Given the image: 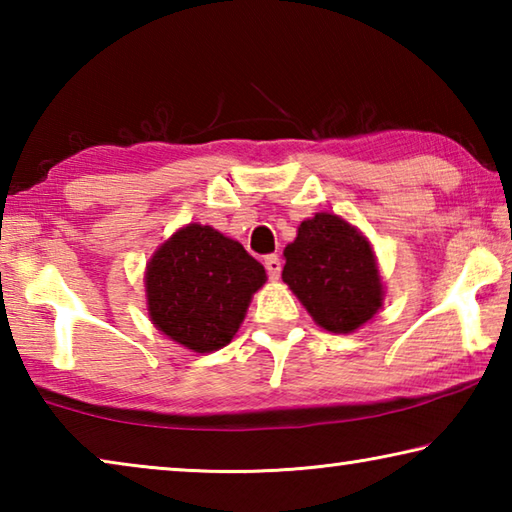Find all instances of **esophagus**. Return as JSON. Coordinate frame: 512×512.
<instances>
[{
	"mask_svg": "<svg viewBox=\"0 0 512 512\" xmlns=\"http://www.w3.org/2000/svg\"><path fill=\"white\" fill-rule=\"evenodd\" d=\"M264 266H266V273L271 280H280V273H282V262L277 255H268L264 257Z\"/></svg>",
	"mask_w": 512,
	"mask_h": 512,
	"instance_id": "1",
	"label": "esophagus"
}]
</instances>
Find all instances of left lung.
Segmentation results:
<instances>
[{"instance_id":"1","label":"left lung","mask_w":512,"mask_h":512,"mask_svg":"<svg viewBox=\"0 0 512 512\" xmlns=\"http://www.w3.org/2000/svg\"><path fill=\"white\" fill-rule=\"evenodd\" d=\"M282 280L316 323L350 334L381 309L384 284L370 241L345 219L318 212L284 248Z\"/></svg>"}]
</instances>
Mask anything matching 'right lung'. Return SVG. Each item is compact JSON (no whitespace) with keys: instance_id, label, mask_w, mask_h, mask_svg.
<instances>
[{"instance_id":"obj_1","label":"right lung","mask_w":512,"mask_h":512,"mask_svg":"<svg viewBox=\"0 0 512 512\" xmlns=\"http://www.w3.org/2000/svg\"><path fill=\"white\" fill-rule=\"evenodd\" d=\"M264 282V266L239 241L189 223L146 266V307L151 323L171 341L214 352L232 341Z\"/></svg>"}]
</instances>
